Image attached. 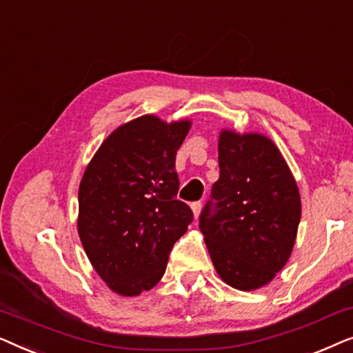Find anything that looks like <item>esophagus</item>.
I'll list each match as a JSON object with an SVG mask.
<instances>
[{
    "instance_id": "1",
    "label": "esophagus",
    "mask_w": 353,
    "mask_h": 353,
    "mask_svg": "<svg viewBox=\"0 0 353 353\" xmlns=\"http://www.w3.org/2000/svg\"><path fill=\"white\" fill-rule=\"evenodd\" d=\"M201 209H202L201 202H192V204H191V210H192V215H194V219H197V216H199Z\"/></svg>"
}]
</instances>
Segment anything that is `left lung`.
<instances>
[{
    "label": "left lung",
    "instance_id": "8db88e82",
    "mask_svg": "<svg viewBox=\"0 0 353 353\" xmlns=\"http://www.w3.org/2000/svg\"><path fill=\"white\" fill-rule=\"evenodd\" d=\"M216 199L199 228L212 263L228 286L255 291L272 283L291 257L301 221L297 181L276 144L259 132L221 128Z\"/></svg>",
    "mask_w": 353,
    "mask_h": 353
}]
</instances>
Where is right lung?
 <instances>
[{
    "label": "right lung",
    "instance_id": "1",
    "mask_svg": "<svg viewBox=\"0 0 353 353\" xmlns=\"http://www.w3.org/2000/svg\"><path fill=\"white\" fill-rule=\"evenodd\" d=\"M190 119L144 114L114 130L85 168L77 230L86 257L110 291L134 297L161 281L192 212L176 199V151Z\"/></svg>",
    "mask_w": 353,
    "mask_h": 353
}]
</instances>
